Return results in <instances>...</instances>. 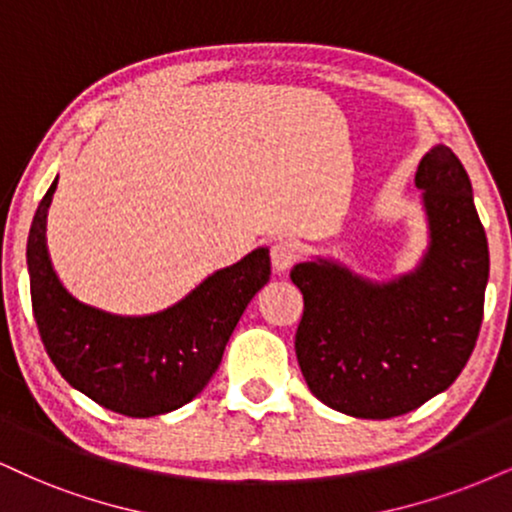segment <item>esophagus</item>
<instances>
[{
	"mask_svg": "<svg viewBox=\"0 0 512 512\" xmlns=\"http://www.w3.org/2000/svg\"><path fill=\"white\" fill-rule=\"evenodd\" d=\"M270 261H273L277 273H285L299 261V244L292 242V239H277L273 249H270Z\"/></svg>",
	"mask_w": 512,
	"mask_h": 512,
	"instance_id": "esophagus-1",
	"label": "esophagus"
}]
</instances>
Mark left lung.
<instances>
[{
  "instance_id": "8db88e82",
  "label": "left lung",
  "mask_w": 512,
  "mask_h": 512,
  "mask_svg": "<svg viewBox=\"0 0 512 512\" xmlns=\"http://www.w3.org/2000/svg\"><path fill=\"white\" fill-rule=\"evenodd\" d=\"M430 249L410 275L368 282L330 261L299 263L304 294L296 358L315 399L339 413L387 420L449 389L475 349L489 246L470 178L449 147L422 156Z\"/></svg>"
}]
</instances>
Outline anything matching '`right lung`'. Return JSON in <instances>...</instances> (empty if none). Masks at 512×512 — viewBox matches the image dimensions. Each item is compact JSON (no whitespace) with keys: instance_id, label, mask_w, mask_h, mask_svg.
<instances>
[{"instance_id":"right-lung-1","label":"right lung","mask_w":512,"mask_h":512,"mask_svg":"<svg viewBox=\"0 0 512 512\" xmlns=\"http://www.w3.org/2000/svg\"><path fill=\"white\" fill-rule=\"evenodd\" d=\"M56 180L37 206L28 235L33 315L49 358L71 387L128 418L185 406L218 370L244 308L270 280L268 249L218 270L180 304L123 318L80 304L63 289L44 244Z\"/></svg>"}]
</instances>
